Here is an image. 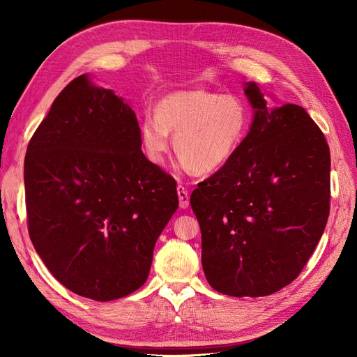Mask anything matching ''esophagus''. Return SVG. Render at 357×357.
Segmentation results:
<instances>
[{
  "label": "esophagus",
  "mask_w": 357,
  "mask_h": 357,
  "mask_svg": "<svg viewBox=\"0 0 357 357\" xmlns=\"http://www.w3.org/2000/svg\"><path fill=\"white\" fill-rule=\"evenodd\" d=\"M177 193H178L180 208H188V207H189V201H190L188 189H186L185 186H183V185H178V186H177Z\"/></svg>",
  "instance_id": "34e87169"
}]
</instances>
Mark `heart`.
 Wrapping results in <instances>:
<instances>
[{"label":"heart","instance_id":"obj_1","mask_svg":"<svg viewBox=\"0 0 357 357\" xmlns=\"http://www.w3.org/2000/svg\"><path fill=\"white\" fill-rule=\"evenodd\" d=\"M247 128L248 112L238 96L193 89L162 96L155 117L147 114L138 134L152 164H164L171 144L168 134H174V150L183 167L193 174H210L238 152Z\"/></svg>","mask_w":357,"mask_h":357}]
</instances>
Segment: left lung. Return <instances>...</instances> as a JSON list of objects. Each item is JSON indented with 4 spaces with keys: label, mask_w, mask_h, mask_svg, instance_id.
Instances as JSON below:
<instances>
[{
    "label": "left lung",
    "mask_w": 357,
    "mask_h": 357,
    "mask_svg": "<svg viewBox=\"0 0 357 357\" xmlns=\"http://www.w3.org/2000/svg\"><path fill=\"white\" fill-rule=\"evenodd\" d=\"M255 109L238 152L192 192L202 268L229 296H266L299 275L331 210V152L321 129L296 104L268 110L256 83Z\"/></svg>",
    "instance_id": "obj_1"
}]
</instances>
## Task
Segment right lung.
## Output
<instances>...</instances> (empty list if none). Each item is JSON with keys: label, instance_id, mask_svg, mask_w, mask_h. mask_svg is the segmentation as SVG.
Masks as SVG:
<instances>
[{"label": "right lung", "instance_id": "1", "mask_svg": "<svg viewBox=\"0 0 357 357\" xmlns=\"http://www.w3.org/2000/svg\"><path fill=\"white\" fill-rule=\"evenodd\" d=\"M138 132L131 107L83 74L29 139V238L53 277L80 296L113 301L142 287L178 207L174 177L144 156Z\"/></svg>", "mask_w": 357, "mask_h": 357}]
</instances>
